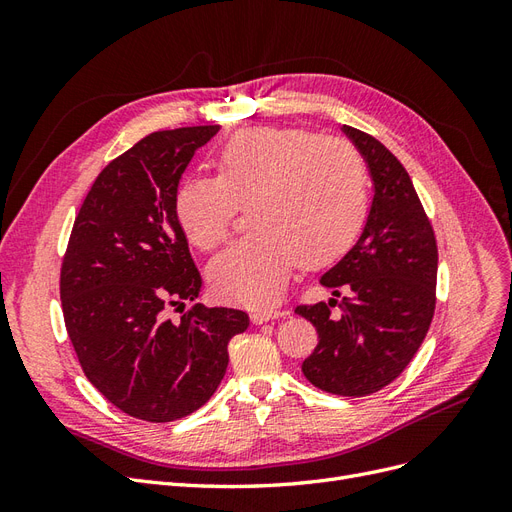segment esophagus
<instances>
[{
  "mask_svg": "<svg viewBox=\"0 0 512 512\" xmlns=\"http://www.w3.org/2000/svg\"><path fill=\"white\" fill-rule=\"evenodd\" d=\"M282 316H284L282 309H275V307H258V309H252V314H250L254 324H262V322L282 318Z\"/></svg>",
  "mask_w": 512,
  "mask_h": 512,
  "instance_id": "obj_1",
  "label": "esophagus"
}]
</instances>
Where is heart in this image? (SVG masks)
I'll use <instances>...</instances> for the list:
<instances>
[{"mask_svg":"<svg viewBox=\"0 0 512 512\" xmlns=\"http://www.w3.org/2000/svg\"><path fill=\"white\" fill-rule=\"evenodd\" d=\"M213 162L215 179L190 177L179 185L175 215L185 237L209 252L230 235L237 207H250V235L209 265L211 286L228 301L271 303L299 260L327 265L361 235L367 168L344 138L243 128L215 149Z\"/></svg>","mask_w":512,"mask_h":512,"instance_id":"obj_1","label":"heart"}]
</instances>
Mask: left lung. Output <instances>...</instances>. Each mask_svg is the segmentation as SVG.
Listing matches in <instances>:
<instances>
[{
    "instance_id": "obj_1",
    "label": "left lung",
    "mask_w": 512,
    "mask_h": 512,
    "mask_svg": "<svg viewBox=\"0 0 512 512\" xmlns=\"http://www.w3.org/2000/svg\"><path fill=\"white\" fill-rule=\"evenodd\" d=\"M342 132L367 164L374 198L361 237L320 277L335 297L344 292L342 301L294 312L318 331L303 376L327 393L363 397L391 384L423 344L436 309L438 245L401 162L374 136Z\"/></svg>"
}]
</instances>
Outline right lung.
<instances>
[{
  "mask_svg": "<svg viewBox=\"0 0 512 512\" xmlns=\"http://www.w3.org/2000/svg\"><path fill=\"white\" fill-rule=\"evenodd\" d=\"M220 126L162 130L108 164L76 215L61 307L87 380L134 418L170 423L205 406L228 367L241 309L194 303L203 286L175 215L181 175Z\"/></svg>",
  "mask_w": 512,
  "mask_h": 512,
  "instance_id": "obj_1",
  "label": "right lung"
}]
</instances>
